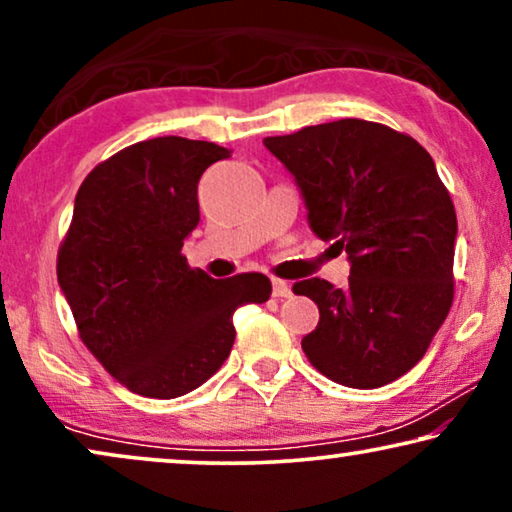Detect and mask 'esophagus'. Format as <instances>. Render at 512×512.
Instances as JSON below:
<instances>
[{"label": "esophagus", "mask_w": 512, "mask_h": 512, "mask_svg": "<svg viewBox=\"0 0 512 512\" xmlns=\"http://www.w3.org/2000/svg\"><path fill=\"white\" fill-rule=\"evenodd\" d=\"M272 296L275 298H289L291 296V286L284 279H272Z\"/></svg>", "instance_id": "1"}]
</instances>
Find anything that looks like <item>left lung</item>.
<instances>
[{
  "label": "left lung",
  "mask_w": 512,
  "mask_h": 512,
  "mask_svg": "<svg viewBox=\"0 0 512 512\" xmlns=\"http://www.w3.org/2000/svg\"><path fill=\"white\" fill-rule=\"evenodd\" d=\"M307 205L321 240L347 251V289L312 277L319 324L303 352L328 380L377 389L422 359L454 298L457 212L429 151L389 125L342 118L265 137Z\"/></svg>",
  "instance_id": "obj_1"
}]
</instances>
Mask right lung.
I'll return each instance as SVG.
<instances>
[{
	"label": "right lung",
	"mask_w": 512,
	"mask_h": 512,
	"mask_svg": "<svg viewBox=\"0 0 512 512\" xmlns=\"http://www.w3.org/2000/svg\"><path fill=\"white\" fill-rule=\"evenodd\" d=\"M228 156L214 142L146 139L102 160L76 193L58 282L83 345L132 394L198 389L233 349V312L270 298L261 272L212 279L181 254L200 221L202 172Z\"/></svg>",
	"instance_id": "obj_1"
}]
</instances>
